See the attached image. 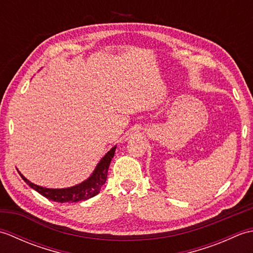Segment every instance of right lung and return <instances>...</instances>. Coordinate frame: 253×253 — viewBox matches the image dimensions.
<instances>
[{
  "mask_svg": "<svg viewBox=\"0 0 253 253\" xmlns=\"http://www.w3.org/2000/svg\"><path fill=\"white\" fill-rule=\"evenodd\" d=\"M115 149L116 147H113L110 151L102 158L92 175H91L87 180H84L82 184L71 188H64V189H49V188H43L32 184L31 181L25 178L19 171L18 173L21 176V178L26 181L27 185L30 186L32 189L39 192L40 195L45 197L46 199H49V200L61 203H73L77 201H84L94 197L95 195H98L101 187L105 184L107 178V170H109L110 163L113 157H114Z\"/></svg>",
  "mask_w": 253,
  "mask_h": 253,
  "instance_id": "1",
  "label": "right lung"
}]
</instances>
